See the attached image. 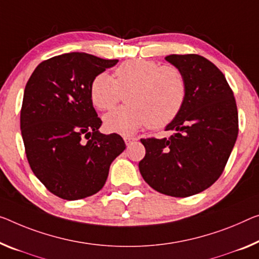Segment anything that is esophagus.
<instances>
[{"instance_id":"esophagus-1","label":"esophagus","mask_w":259,"mask_h":259,"mask_svg":"<svg viewBox=\"0 0 259 259\" xmlns=\"http://www.w3.org/2000/svg\"><path fill=\"white\" fill-rule=\"evenodd\" d=\"M124 140L126 142V145H131V143H132V142L137 141L138 139L134 138V137H128V135H127V137H124Z\"/></svg>"}]
</instances>
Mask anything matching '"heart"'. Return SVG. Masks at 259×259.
<instances>
[{
    "label": "heart",
    "instance_id": "heart-1",
    "mask_svg": "<svg viewBox=\"0 0 259 259\" xmlns=\"http://www.w3.org/2000/svg\"><path fill=\"white\" fill-rule=\"evenodd\" d=\"M127 93V104L104 117L110 131L133 134L146 126L160 130L172 122L184 105L188 79L180 67L153 60H131L114 70V76L98 74L90 85V99L101 111H106Z\"/></svg>",
    "mask_w": 259,
    "mask_h": 259
}]
</instances>
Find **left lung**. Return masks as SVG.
I'll use <instances>...</instances> for the list:
<instances>
[{
	"label": "left lung",
	"mask_w": 259,
	"mask_h": 259,
	"mask_svg": "<svg viewBox=\"0 0 259 259\" xmlns=\"http://www.w3.org/2000/svg\"><path fill=\"white\" fill-rule=\"evenodd\" d=\"M188 79L180 114L165 127L170 138L141 139L143 180L157 192L185 198L209 188L224 172L238 134L233 90L222 71L198 54H170Z\"/></svg>",
	"instance_id": "1"
}]
</instances>
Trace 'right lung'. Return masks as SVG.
<instances>
[{"instance_id":"right-lung-1","label":"right lung","mask_w":259,"mask_h":259,"mask_svg":"<svg viewBox=\"0 0 259 259\" xmlns=\"http://www.w3.org/2000/svg\"><path fill=\"white\" fill-rule=\"evenodd\" d=\"M118 60L73 52L42 61L25 85L21 131L33 174L66 200L97 193L112 161L126 148L120 135L102 125L90 99L93 79Z\"/></svg>"}]
</instances>
